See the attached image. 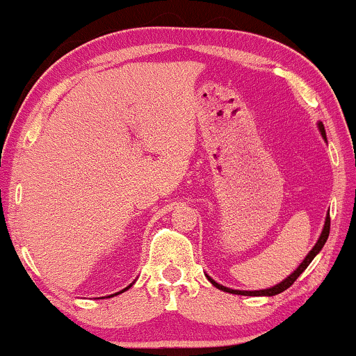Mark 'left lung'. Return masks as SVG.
I'll return each mask as SVG.
<instances>
[{"instance_id": "left-lung-1", "label": "left lung", "mask_w": 356, "mask_h": 356, "mask_svg": "<svg viewBox=\"0 0 356 356\" xmlns=\"http://www.w3.org/2000/svg\"><path fill=\"white\" fill-rule=\"evenodd\" d=\"M318 127H320V132H321V136L326 138V134H325V127H323L321 122H320V124H318ZM328 234H330V216H326V220H325V227H323V231H321V236H320V239H318V243L314 244V248L312 249V251L308 252V256L305 257V261H303V263H301L300 266H298V269H296L295 273H291V275H289L288 277H286L284 281H281L280 284L273 286V288H269V289H259V291H238V289H231V288H226V286H222V284L216 283V281H214V280H211L209 276H207V280H209L211 283L216 286V288L222 289V291H226V293H232V295H244V296H275V295H280V293H283L284 289H288L289 286H291L293 283H295V281L298 280V277H300L301 273H303L305 269L308 268V264L312 263V261L314 259V256H316L318 252L321 251V248L325 246L326 239H328Z\"/></svg>"}]
</instances>
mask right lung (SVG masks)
<instances>
[{"label": "right lung", "instance_id": "add662e5", "mask_svg": "<svg viewBox=\"0 0 356 356\" xmlns=\"http://www.w3.org/2000/svg\"><path fill=\"white\" fill-rule=\"evenodd\" d=\"M130 288V286H127V288L125 289H122V291L120 293H124V291H127V289H129ZM115 295H118V293H115Z\"/></svg>", "mask_w": 356, "mask_h": 356}]
</instances>
